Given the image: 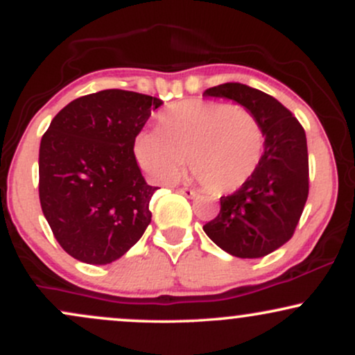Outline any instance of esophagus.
Returning a JSON list of instances; mask_svg holds the SVG:
<instances>
[{
	"label": "esophagus",
	"mask_w": 355,
	"mask_h": 355,
	"mask_svg": "<svg viewBox=\"0 0 355 355\" xmlns=\"http://www.w3.org/2000/svg\"><path fill=\"white\" fill-rule=\"evenodd\" d=\"M178 191H180L182 195H185V197H189V198H193V197H197V195H198L197 191L189 189V187H183V189H180Z\"/></svg>",
	"instance_id": "34e87169"
}]
</instances>
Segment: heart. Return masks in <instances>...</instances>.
<instances>
[{
	"label": "heart",
	"mask_w": 355,
	"mask_h": 355,
	"mask_svg": "<svg viewBox=\"0 0 355 355\" xmlns=\"http://www.w3.org/2000/svg\"><path fill=\"white\" fill-rule=\"evenodd\" d=\"M157 130L133 138L138 164L162 183L173 182L190 160L205 189L229 193L259 168L266 132L254 113L222 101L185 100L158 116Z\"/></svg>",
	"instance_id": "b5f03b06"
}]
</instances>
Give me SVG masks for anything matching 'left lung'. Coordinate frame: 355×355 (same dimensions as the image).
Instances as JSON below:
<instances>
[{"label": "left lung", "instance_id": "8db88e82", "mask_svg": "<svg viewBox=\"0 0 355 355\" xmlns=\"http://www.w3.org/2000/svg\"><path fill=\"white\" fill-rule=\"evenodd\" d=\"M205 96L237 101L259 118L266 148L259 168L232 195L220 197V211L203 230L239 259H259L294 235L309 197L307 138L291 110L274 96L242 83L205 89Z\"/></svg>", "mask_w": 355, "mask_h": 355}]
</instances>
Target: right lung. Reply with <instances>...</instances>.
<instances>
[{
    "label": "right lung",
    "mask_w": 355,
    "mask_h": 355,
    "mask_svg": "<svg viewBox=\"0 0 355 355\" xmlns=\"http://www.w3.org/2000/svg\"><path fill=\"white\" fill-rule=\"evenodd\" d=\"M155 96L103 89L80 96L51 120L40 145V203L67 254L105 266L125 255L152 222L150 187L133 138Z\"/></svg>",
    "instance_id": "add662e5"
}]
</instances>
